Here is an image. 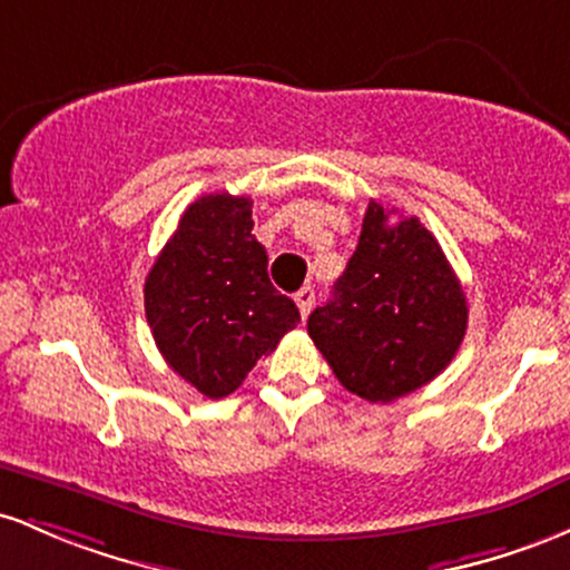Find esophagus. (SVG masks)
Returning <instances> with one entry per match:
<instances>
[{
	"label": "esophagus",
	"mask_w": 570,
	"mask_h": 570,
	"mask_svg": "<svg viewBox=\"0 0 570 570\" xmlns=\"http://www.w3.org/2000/svg\"><path fill=\"white\" fill-rule=\"evenodd\" d=\"M296 304H298V312H302V317L309 315L312 304H315V287H312V285L302 287V291L296 293Z\"/></svg>",
	"instance_id": "esophagus-1"
}]
</instances>
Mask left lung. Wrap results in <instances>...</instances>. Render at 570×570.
I'll return each mask as SVG.
<instances>
[{
  "label": "left lung",
  "instance_id": "obj_1",
  "mask_svg": "<svg viewBox=\"0 0 570 570\" xmlns=\"http://www.w3.org/2000/svg\"><path fill=\"white\" fill-rule=\"evenodd\" d=\"M371 202L334 298L306 320L336 380L371 404L428 385L452 363L469 306L444 250L417 217L390 223Z\"/></svg>",
  "mask_w": 570,
  "mask_h": 570
}]
</instances>
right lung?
<instances>
[{
	"mask_svg": "<svg viewBox=\"0 0 570 570\" xmlns=\"http://www.w3.org/2000/svg\"><path fill=\"white\" fill-rule=\"evenodd\" d=\"M250 207L247 196L196 199L145 279L156 347L207 399L234 393L302 320L296 304L268 283Z\"/></svg>",
	"mask_w": 570,
	"mask_h": 570,
	"instance_id": "obj_1",
	"label": "right lung"
}]
</instances>
